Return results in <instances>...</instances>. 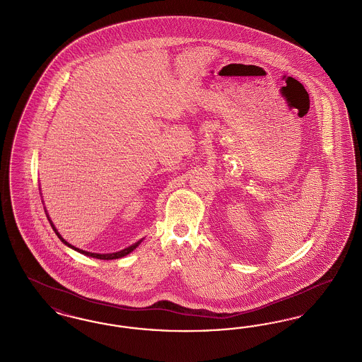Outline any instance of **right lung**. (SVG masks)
I'll return each instance as SVG.
<instances>
[{"label": "right lung", "instance_id": "obj_1", "mask_svg": "<svg viewBox=\"0 0 362 362\" xmlns=\"http://www.w3.org/2000/svg\"><path fill=\"white\" fill-rule=\"evenodd\" d=\"M47 218H49V217H47ZM49 221H50V224H52V229H54L55 235H57V236L61 239V241H62L64 244H66L68 247L73 248L74 251H77V252H80V254H83V255H86V257H90V258L103 259V260H111V259L123 258V257H126L127 254H130L132 251H134V250L137 248L138 245H139V243L142 241H137V243H134L133 245H130V247H127V248H124V250H122V251H118V252H112V254H95V252H88V251H84V250H80V248H76V247H73V245L69 244V243L65 240V239H62V236L58 233V230L55 229V226H54V224H52V220H50V218H49Z\"/></svg>", "mask_w": 362, "mask_h": 362}]
</instances>
